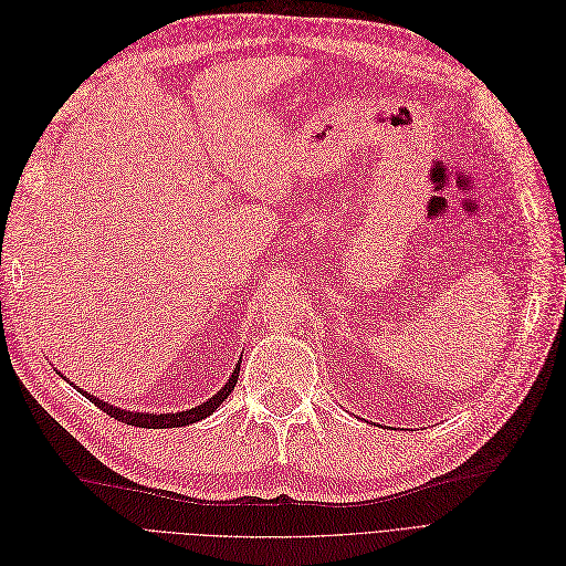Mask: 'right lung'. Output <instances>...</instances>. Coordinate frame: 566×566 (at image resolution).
<instances>
[{"mask_svg":"<svg viewBox=\"0 0 566 566\" xmlns=\"http://www.w3.org/2000/svg\"><path fill=\"white\" fill-rule=\"evenodd\" d=\"M239 364L241 361H237V366H234V370H232V375H230V380L226 382V387H221V391L219 394H213L209 400H205L202 406H196V408H191V410H186V412H166V415H154V412H130V410H122V408H113V406H107L105 400H98L96 396H90L87 391H80L83 396H87L96 408H101L105 415H111V417H115L117 421H122V423H128V426H140V428H177V426H188V423H196V421H200V419H205V417H209L213 410H217L221 402L232 394V389H234V385H237V378H239ZM77 389V387H75Z\"/></svg>","mask_w":566,"mask_h":566,"instance_id":"right-lung-1","label":"right lung"}]
</instances>
